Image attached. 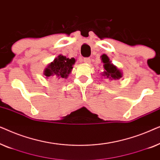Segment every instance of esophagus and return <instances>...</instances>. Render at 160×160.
Returning a JSON list of instances; mask_svg holds the SVG:
<instances>
[{
	"label": "esophagus",
	"mask_w": 160,
	"mask_h": 160,
	"mask_svg": "<svg viewBox=\"0 0 160 160\" xmlns=\"http://www.w3.org/2000/svg\"><path fill=\"white\" fill-rule=\"evenodd\" d=\"M83 61H84L85 63H90L91 60L89 58H84V59H83Z\"/></svg>",
	"instance_id": "obj_1"
}]
</instances>
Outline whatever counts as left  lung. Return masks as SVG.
I'll use <instances>...</instances> for the list:
<instances>
[{
  "mask_svg": "<svg viewBox=\"0 0 160 160\" xmlns=\"http://www.w3.org/2000/svg\"><path fill=\"white\" fill-rule=\"evenodd\" d=\"M101 58L102 62L104 63L103 66L105 71L102 73L103 76H106L108 78H111V80L119 79L122 76V73L120 72L119 70H118L115 65L111 64L108 57L106 54H102Z\"/></svg>",
  "mask_w": 160,
  "mask_h": 160,
  "instance_id": "left-lung-1",
  "label": "left lung"
}]
</instances>
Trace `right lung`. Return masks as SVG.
I'll use <instances>...</instances> for the list:
<instances>
[{
	"label": "right lung",
	"mask_w": 160,
	"mask_h": 160,
	"mask_svg": "<svg viewBox=\"0 0 160 160\" xmlns=\"http://www.w3.org/2000/svg\"><path fill=\"white\" fill-rule=\"evenodd\" d=\"M74 58H67L66 57L59 55L54 62H51L44 71V75L47 77L53 78H67L71 72L73 65L75 62Z\"/></svg>",
	"instance_id": "1"
}]
</instances>
